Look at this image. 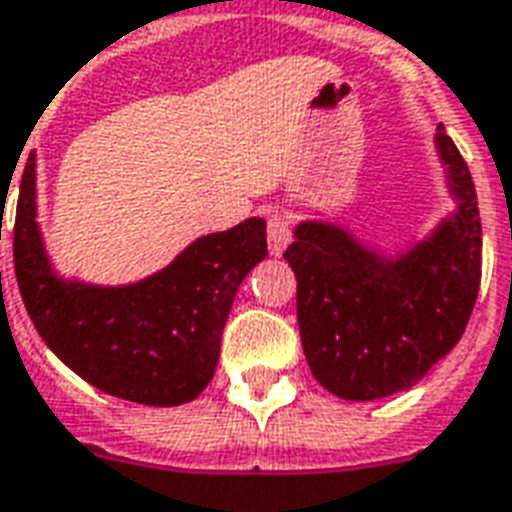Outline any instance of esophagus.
Wrapping results in <instances>:
<instances>
[{
  "label": "esophagus",
  "instance_id": "obj_1",
  "mask_svg": "<svg viewBox=\"0 0 512 512\" xmlns=\"http://www.w3.org/2000/svg\"><path fill=\"white\" fill-rule=\"evenodd\" d=\"M293 232H291V219L285 213H272L267 219V245L272 256H280V253L291 245Z\"/></svg>",
  "mask_w": 512,
  "mask_h": 512
}]
</instances>
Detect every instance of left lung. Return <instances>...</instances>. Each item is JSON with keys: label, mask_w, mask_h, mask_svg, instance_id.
<instances>
[{"label": "left lung", "mask_w": 512, "mask_h": 512, "mask_svg": "<svg viewBox=\"0 0 512 512\" xmlns=\"http://www.w3.org/2000/svg\"><path fill=\"white\" fill-rule=\"evenodd\" d=\"M457 213L398 259L304 221L283 253L296 275L304 358L328 392L376 400L417 384L462 339L481 285V219L465 157L438 125Z\"/></svg>", "instance_id": "8db88e82"}]
</instances>
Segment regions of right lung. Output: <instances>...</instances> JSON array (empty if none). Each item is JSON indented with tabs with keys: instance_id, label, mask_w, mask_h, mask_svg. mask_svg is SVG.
Instances as JSON below:
<instances>
[{
	"instance_id": "right-lung-1",
	"label": "right lung",
	"mask_w": 512,
	"mask_h": 512,
	"mask_svg": "<svg viewBox=\"0 0 512 512\" xmlns=\"http://www.w3.org/2000/svg\"><path fill=\"white\" fill-rule=\"evenodd\" d=\"M267 256V224L194 240L173 264L120 288L55 275L37 227V160L23 168L13 227L15 277L45 344L85 382L144 406H181L200 395L219 363L232 301Z\"/></svg>"
}]
</instances>
